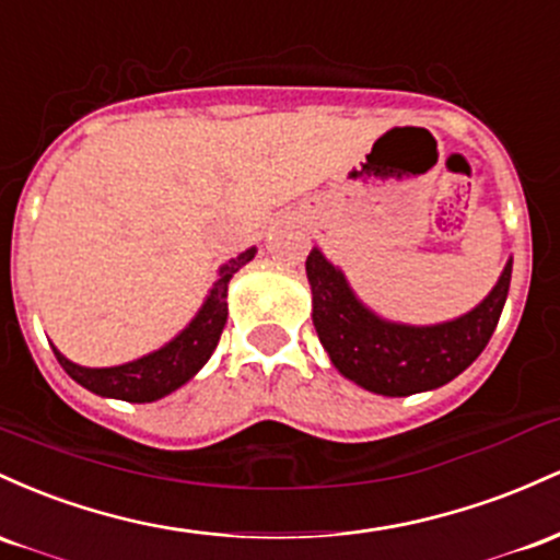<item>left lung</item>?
<instances>
[{
    "label": "left lung",
    "instance_id": "obj_1",
    "mask_svg": "<svg viewBox=\"0 0 560 560\" xmlns=\"http://www.w3.org/2000/svg\"><path fill=\"white\" fill-rule=\"evenodd\" d=\"M508 259L498 285L463 317L436 325L383 319L354 296L338 267L312 248L306 278L312 285V323L332 368L343 378L383 397H410L444 386L463 373L492 338L511 288Z\"/></svg>",
    "mask_w": 560,
    "mask_h": 560
}]
</instances>
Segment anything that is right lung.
<instances>
[{
	"mask_svg": "<svg viewBox=\"0 0 560 560\" xmlns=\"http://www.w3.org/2000/svg\"><path fill=\"white\" fill-rule=\"evenodd\" d=\"M254 254L256 248H248L219 267V280L211 285L209 296H206L196 317L190 319V325L177 338H172L159 351H150L140 360L116 364V368H81V364L71 362L52 347L55 357L73 381L90 388L92 394H100V397L155 401L177 392L209 362L213 349H217L219 336H222L224 323H228V285L232 275L246 267L254 259Z\"/></svg>",
	"mask_w": 560,
	"mask_h": 560,
	"instance_id": "1",
	"label": "right lung"
}]
</instances>
